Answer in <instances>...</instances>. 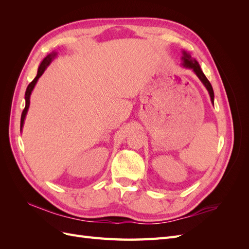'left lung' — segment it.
I'll return each mask as SVG.
<instances>
[{
    "mask_svg": "<svg viewBox=\"0 0 249 249\" xmlns=\"http://www.w3.org/2000/svg\"><path fill=\"white\" fill-rule=\"evenodd\" d=\"M182 65L185 67V69H189V70H192L193 72L196 74V76L198 77V79L201 81V83L203 85H205V87L207 88L208 92L210 94V97H211V102H212V104L214 105V91H213V88H212V85H211V83L209 82V80L207 79V77L205 76V73L202 72L201 69H200V65L198 64V62L195 60L194 58L191 57V55L188 53L187 51H182Z\"/></svg>",
    "mask_w": 249,
    "mask_h": 249,
    "instance_id": "8db88e82",
    "label": "left lung"
}]
</instances>
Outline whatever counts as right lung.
Listing matches in <instances>:
<instances>
[{
	"label": "right lung",
	"instance_id": "add662e5",
	"mask_svg": "<svg viewBox=\"0 0 249 249\" xmlns=\"http://www.w3.org/2000/svg\"><path fill=\"white\" fill-rule=\"evenodd\" d=\"M57 57V52H52L50 53V54L44 57L43 60L41 61L39 67H38V71H37V76L35 77V79L30 83V84L28 85L27 87V90H26V93H25V100H26V106H25V109L24 111H22L21 113V117H20V131L22 130V126H24V123H25V119H26V115H27V112L29 110V106H30V96H31V93L33 91V89L36 85L37 81H38V79L42 76V73L44 72V71L47 70V67L52 63L53 60H54L55 58Z\"/></svg>",
	"mask_w": 249,
	"mask_h": 249
}]
</instances>
